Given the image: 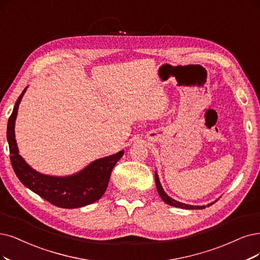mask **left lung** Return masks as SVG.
Wrapping results in <instances>:
<instances>
[{
	"label": "left lung",
	"instance_id": "left-lung-1",
	"mask_svg": "<svg viewBox=\"0 0 260 260\" xmlns=\"http://www.w3.org/2000/svg\"><path fill=\"white\" fill-rule=\"evenodd\" d=\"M155 184H156V188H157V193L158 195L160 196V198L162 199V201L164 203H166L167 205L169 206H172V207H176V208H181V209H186V210H200V209H205L206 207H210L212 206L213 204H215L217 200L215 201H212V203L208 204L207 206H191V205H186V204H183V203H180V201H177L175 199H172L171 197H169L166 193L164 188H162L160 182H159V179H158V175L157 172L155 171Z\"/></svg>",
	"mask_w": 260,
	"mask_h": 260
}]
</instances>
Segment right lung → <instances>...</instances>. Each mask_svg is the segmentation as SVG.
<instances>
[{"label":"right lung","mask_w":260,"mask_h":260,"mask_svg":"<svg viewBox=\"0 0 260 260\" xmlns=\"http://www.w3.org/2000/svg\"><path fill=\"white\" fill-rule=\"evenodd\" d=\"M27 89L19 96L7 123V141L12 166L21 183L50 204L64 209H75L98 201L107 189L111 171L124 151L96 159L74 175L57 177L44 175L33 169L19 154L15 138V122L18 108Z\"/></svg>","instance_id":"1"}]
</instances>
